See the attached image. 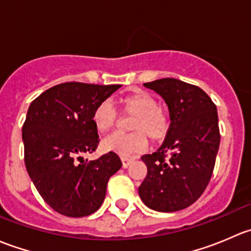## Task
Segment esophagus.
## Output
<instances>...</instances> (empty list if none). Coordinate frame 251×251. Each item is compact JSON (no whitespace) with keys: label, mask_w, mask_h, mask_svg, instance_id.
Instances as JSON below:
<instances>
[{"label":"esophagus","mask_w":251,"mask_h":251,"mask_svg":"<svg viewBox=\"0 0 251 251\" xmlns=\"http://www.w3.org/2000/svg\"><path fill=\"white\" fill-rule=\"evenodd\" d=\"M133 158H128V156H121V161H123L124 168H127L131 163H132Z\"/></svg>","instance_id":"obj_1"}]
</instances>
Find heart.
Masks as SVG:
<instances>
[{
    "mask_svg": "<svg viewBox=\"0 0 251 251\" xmlns=\"http://www.w3.org/2000/svg\"><path fill=\"white\" fill-rule=\"evenodd\" d=\"M121 113L133 116L130 123V130L133 132L113 133L102 142L107 151H115L124 156H131L146 149L148 140L160 142L170 131V118L160 107L153 95L146 91H135L123 96L118 100ZM118 113L109 100L98 103L92 113V123L98 132H108L114 127Z\"/></svg>",
    "mask_w": 251,
    "mask_h": 251,
    "instance_id": "1",
    "label": "heart"
}]
</instances>
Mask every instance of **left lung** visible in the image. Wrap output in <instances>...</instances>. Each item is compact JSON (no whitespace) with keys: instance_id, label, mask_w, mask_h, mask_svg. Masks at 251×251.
I'll return each mask as SVG.
<instances>
[{"instance_id":"left-lung-1","label":"left lung","mask_w":251,"mask_h":251,"mask_svg":"<svg viewBox=\"0 0 251 251\" xmlns=\"http://www.w3.org/2000/svg\"><path fill=\"white\" fill-rule=\"evenodd\" d=\"M165 100L171 126L163 146L142 156L147 176L138 188L156 211L186 209L203 194L220 147L217 109L201 87L171 77L144 83Z\"/></svg>"}]
</instances>
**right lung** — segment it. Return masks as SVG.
Returning <instances> with one entry per match:
<instances>
[{
  "instance_id": "obj_1",
  "label": "right lung",
  "mask_w": 251,
  "mask_h": 251,
  "mask_svg": "<svg viewBox=\"0 0 251 251\" xmlns=\"http://www.w3.org/2000/svg\"><path fill=\"white\" fill-rule=\"evenodd\" d=\"M121 85L64 82L35 98L23 125L24 161L27 174L46 203L69 217L97 211L107 184L121 168L114 151L96 160L81 155L97 149L93 109Z\"/></svg>"
}]
</instances>
